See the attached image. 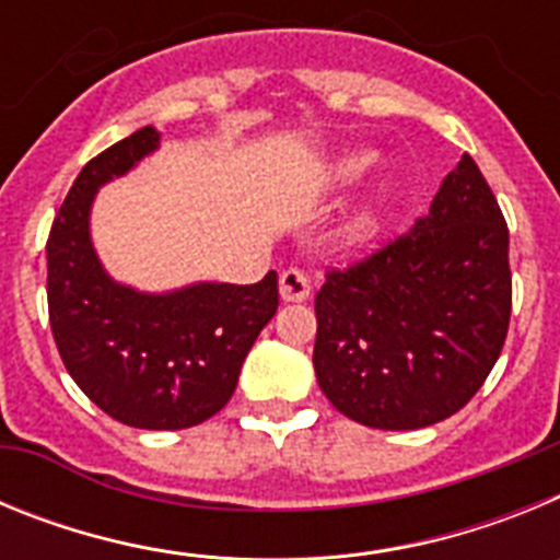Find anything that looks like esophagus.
Instances as JSON below:
<instances>
[{"label":"esophagus","instance_id":"1","mask_svg":"<svg viewBox=\"0 0 560 560\" xmlns=\"http://www.w3.org/2000/svg\"><path fill=\"white\" fill-rule=\"evenodd\" d=\"M311 294V280L300 269H285L280 275V296L285 303H303Z\"/></svg>","mask_w":560,"mask_h":560}]
</instances>
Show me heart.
Segmentation results:
<instances>
[{"mask_svg":"<svg viewBox=\"0 0 560 560\" xmlns=\"http://www.w3.org/2000/svg\"><path fill=\"white\" fill-rule=\"evenodd\" d=\"M373 153L370 151H355V153H348V156H341L339 162L334 165V176L339 182H355L361 176V173H368V167L373 165ZM389 187L381 185L378 190L373 192V199L368 201V205L361 207L359 212H355L353 219L348 221V226H345V244L348 246H361L368 244L370 237L375 235V230H378L381 224V215H384V207H387L389 201Z\"/></svg>","mask_w":560,"mask_h":560,"instance_id":"heart-1","label":"heart"}]
</instances>
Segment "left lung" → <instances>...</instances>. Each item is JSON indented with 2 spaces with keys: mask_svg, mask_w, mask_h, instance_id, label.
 <instances>
[{
  "mask_svg": "<svg viewBox=\"0 0 560 560\" xmlns=\"http://www.w3.org/2000/svg\"><path fill=\"white\" fill-rule=\"evenodd\" d=\"M511 305L508 224L465 153L412 230L328 269L314 303L319 389L361 427L440 423L493 370Z\"/></svg>",
  "mask_w": 560,
  "mask_h": 560,
  "instance_id": "obj_1",
  "label": "left lung"
}]
</instances>
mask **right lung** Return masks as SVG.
Here are the masks:
<instances>
[{
	"label": "right lung",
	"mask_w": 560,
	"mask_h": 560,
	"mask_svg": "<svg viewBox=\"0 0 560 560\" xmlns=\"http://www.w3.org/2000/svg\"><path fill=\"white\" fill-rule=\"evenodd\" d=\"M156 145V128H140L89 160L69 187L47 237L49 328L63 368L108 418L187 429L226 407L280 296L277 271L252 285L196 283L171 294H142L103 271L89 237L97 187Z\"/></svg>",
	"instance_id": "right-lung-1"
}]
</instances>
